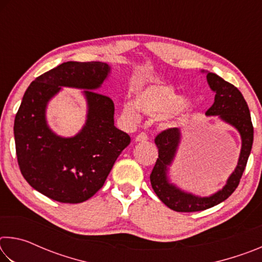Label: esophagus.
Instances as JSON below:
<instances>
[{"label": "esophagus", "mask_w": 262, "mask_h": 262, "mask_svg": "<svg viewBox=\"0 0 262 262\" xmlns=\"http://www.w3.org/2000/svg\"><path fill=\"white\" fill-rule=\"evenodd\" d=\"M147 140H148V136L145 133H141V134H139L135 137V142H144Z\"/></svg>", "instance_id": "34e87169"}]
</instances>
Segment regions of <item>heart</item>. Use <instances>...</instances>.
Here are the masks:
<instances>
[{"label": "heart", "instance_id": "b5f03b06", "mask_svg": "<svg viewBox=\"0 0 262 262\" xmlns=\"http://www.w3.org/2000/svg\"><path fill=\"white\" fill-rule=\"evenodd\" d=\"M196 110L194 100L183 97L173 88L154 84L137 91L134 101H126L122 113L133 122H139L140 113L151 118L168 117L171 126H179L189 120Z\"/></svg>", "mask_w": 262, "mask_h": 262}]
</instances>
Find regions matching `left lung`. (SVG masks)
Listing matches in <instances>:
<instances>
[{
  "label": "left lung",
  "mask_w": 262,
  "mask_h": 262,
  "mask_svg": "<svg viewBox=\"0 0 262 262\" xmlns=\"http://www.w3.org/2000/svg\"><path fill=\"white\" fill-rule=\"evenodd\" d=\"M201 73L207 75L208 85L215 94L214 104L207 111L206 115L217 117L221 121L228 123L238 132L242 141L241 152L237 165L223 187L208 196H201L181 189L172 183L171 166L183 139L180 128H171L157 135L155 143L158 148V158L150 174V181L159 200L174 211H201L227 200L241 181L253 144V125L251 121L250 110L241 91L219 75L205 70H201Z\"/></svg>",
  "instance_id": "8db88e82"
}]
</instances>
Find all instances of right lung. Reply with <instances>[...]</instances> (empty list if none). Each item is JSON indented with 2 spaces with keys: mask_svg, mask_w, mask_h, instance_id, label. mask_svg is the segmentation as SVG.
Masks as SVG:
<instances>
[{
  "mask_svg": "<svg viewBox=\"0 0 262 262\" xmlns=\"http://www.w3.org/2000/svg\"><path fill=\"white\" fill-rule=\"evenodd\" d=\"M111 74L105 62H64L30 84L15 118L20 172L39 193L63 203L86 201L103 187L130 137L114 126V104L98 94ZM83 90L86 123L74 137L57 136L47 122V106L63 90Z\"/></svg>",
  "mask_w": 262,
  "mask_h": 262,
  "instance_id": "right-lung-1",
  "label": "right lung"
}]
</instances>
